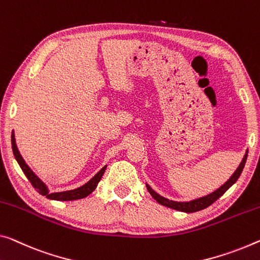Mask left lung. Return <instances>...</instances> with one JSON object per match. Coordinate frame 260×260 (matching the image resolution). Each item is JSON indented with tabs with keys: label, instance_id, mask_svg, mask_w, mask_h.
Listing matches in <instances>:
<instances>
[{
	"label": "left lung",
	"instance_id": "1",
	"mask_svg": "<svg viewBox=\"0 0 260 260\" xmlns=\"http://www.w3.org/2000/svg\"><path fill=\"white\" fill-rule=\"evenodd\" d=\"M246 158H247V151L245 152L244 157H243L241 164H239V166L237 167V170L234 172V174L231 175V177L228 179V181L223 183L219 188L213 191V193L206 195V197L191 200V201L178 202V201H173V200H169V199L164 198V197H161V195H159L158 193H155V191L151 188L147 183H146V188H147V190H149V193L152 195V198L155 200V201H157L158 203H160L161 206L169 207V208H172L174 210L183 211V213H195V211L202 210V209L207 208V207H209L211 203H214L218 198H221L222 195L224 194L225 191L229 189L235 182L237 181V179L239 178V175H241L243 169H244Z\"/></svg>",
	"mask_w": 260,
	"mask_h": 260
}]
</instances>
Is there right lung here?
I'll list each match as a JSON object with an SVG mask.
<instances>
[{
  "instance_id": "right-lung-1",
  "label": "right lung",
  "mask_w": 260,
  "mask_h": 260,
  "mask_svg": "<svg viewBox=\"0 0 260 260\" xmlns=\"http://www.w3.org/2000/svg\"><path fill=\"white\" fill-rule=\"evenodd\" d=\"M11 146H13V152H14L16 160H17L18 165L21 166V169L24 172V174L26 175V178L29 179L31 185H32L35 188L37 189L39 194L44 195V197H46L47 199L57 200V201H73V200H79V199H83V198L88 197V195L90 193H93L95 188H96L98 183L100 182V180H101L102 175H103V173H105V171L107 169V165L103 166L102 169L100 170L88 182L85 183V185H82L81 187H79V188H75L72 190H65V191H58V193H50L47 186L37 177V175L35 174V172L30 169L29 165H27L25 160L23 159L21 153H19L17 145H16L14 130H13V133H11Z\"/></svg>"
}]
</instances>
